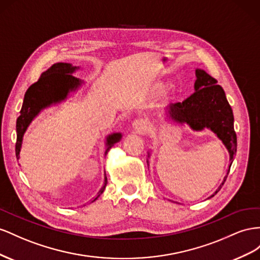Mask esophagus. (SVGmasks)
Instances as JSON below:
<instances>
[{"label":"esophagus","mask_w":260,"mask_h":260,"mask_svg":"<svg viewBox=\"0 0 260 260\" xmlns=\"http://www.w3.org/2000/svg\"><path fill=\"white\" fill-rule=\"evenodd\" d=\"M133 128H134V131L136 133H138V134H142V133H144L146 131V123L144 120H136L134 123H133Z\"/></svg>","instance_id":"1"}]
</instances>
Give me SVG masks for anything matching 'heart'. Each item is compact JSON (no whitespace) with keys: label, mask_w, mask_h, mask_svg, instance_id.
<instances>
[{"label":"heart","mask_w":260,"mask_h":260,"mask_svg":"<svg viewBox=\"0 0 260 260\" xmlns=\"http://www.w3.org/2000/svg\"><path fill=\"white\" fill-rule=\"evenodd\" d=\"M162 88H163V84L161 83V81H155V83L151 84L149 86V88H148V92L151 94H155V93L160 92Z\"/></svg>","instance_id":"obj_1"}]
</instances>
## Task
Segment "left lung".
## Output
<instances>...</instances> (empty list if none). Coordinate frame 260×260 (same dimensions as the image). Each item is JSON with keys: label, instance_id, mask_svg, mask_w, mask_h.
<instances>
[{"label": "left lung", "instance_id": "1", "mask_svg": "<svg viewBox=\"0 0 260 260\" xmlns=\"http://www.w3.org/2000/svg\"><path fill=\"white\" fill-rule=\"evenodd\" d=\"M194 88L195 92L186 100L169 106L167 117L175 123L187 124L194 131H202L205 127L211 129L224 144L230 153V171L237 147L231 106L229 105L222 87L217 85V80L204 70H196ZM226 176L216 192L224 184Z\"/></svg>", "mask_w": 260, "mask_h": 260}]
</instances>
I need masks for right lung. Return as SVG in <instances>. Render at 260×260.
<instances>
[{
  "mask_svg": "<svg viewBox=\"0 0 260 260\" xmlns=\"http://www.w3.org/2000/svg\"><path fill=\"white\" fill-rule=\"evenodd\" d=\"M78 69V66H73L70 63H55L49 70L41 74L38 81H36L35 84L27 89L24 97L23 107H21L19 112L20 114L16 121L17 140L15 151H16L17 159H19V152L24 134L34 118L41 112V110L65 100L70 92L77 90L81 84H83V81L79 78L72 75ZM121 138V133H113V134L107 137L106 154L115 143L120 142ZM107 183L108 181L106 176L105 184H103V186L99 190L94 200L105 190Z\"/></svg>",
  "mask_w": 260,
  "mask_h": 260,
  "instance_id": "obj_1",
  "label": "right lung"
}]
</instances>
